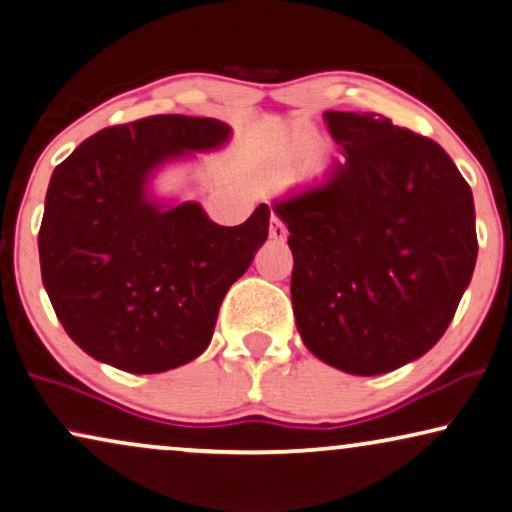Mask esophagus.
<instances>
[{
    "mask_svg": "<svg viewBox=\"0 0 512 512\" xmlns=\"http://www.w3.org/2000/svg\"><path fill=\"white\" fill-rule=\"evenodd\" d=\"M269 234H271V239L278 241V243H283L287 239V227H285V222L278 218V215H273V218H271Z\"/></svg>",
    "mask_w": 512,
    "mask_h": 512,
    "instance_id": "1",
    "label": "esophagus"
}]
</instances>
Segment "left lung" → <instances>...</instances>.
<instances>
[{
  "mask_svg": "<svg viewBox=\"0 0 512 512\" xmlns=\"http://www.w3.org/2000/svg\"><path fill=\"white\" fill-rule=\"evenodd\" d=\"M341 146L322 185L276 201L292 306L315 357L378 376L422 357L455 318L478 236L469 183L427 136L378 113H325Z\"/></svg>",
  "mask_w": 512,
  "mask_h": 512,
  "instance_id": "8db88e82",
  "label": "left lung"
}]
</instances>
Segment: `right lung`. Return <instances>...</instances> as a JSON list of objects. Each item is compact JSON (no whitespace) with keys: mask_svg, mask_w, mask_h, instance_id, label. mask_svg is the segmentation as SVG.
Segmentation results:
<instances>
[{"mask_svg":"<svg viewBox=\"0 0 512 512\" xmlns=\"http://www.w3.org/2000/svg\"><path fill=\"white\" fill-rule=\"evenodd\" d=\"M215 118L150 115L106 127L57 164L39 229L41 278L57 320L90 357L129 373H162L211 343L222 299L269 236L259 204L236 227L197 201L162 206L150 174L192 150L220 148Z\"/></svg>","mask_w":512,"mask_h":512,"instance_id":"obj_1","label":"right lung"}]
</instances>
